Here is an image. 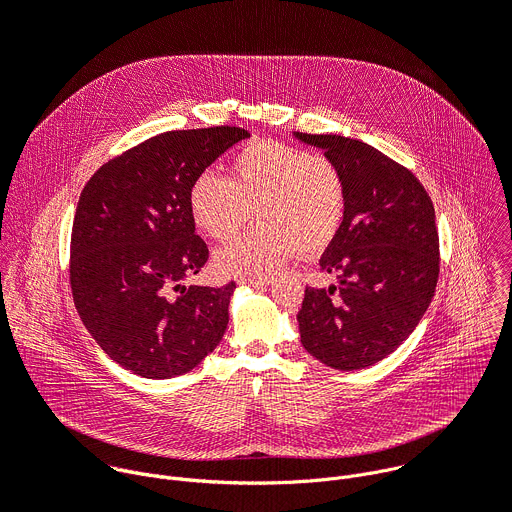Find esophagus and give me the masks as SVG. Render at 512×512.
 <instances>
[{"label": "esophagus", "mask_w": 512, "mask_h": 512, "mask_svg": "<svg viewBox=\"0 0 512 512\" xmlns=\"http://www.w3.org/2000/svg\"><path fill=\"white\" fill-rule=\"evenodd\" d=\"M239 283H241V285L259 287V285H269V283H273V279H271V277H241Z\"/></svg>", "instance_id": "esophagus-1"}]
</instances>
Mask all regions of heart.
I'll list each match as a JSON object with an SVG mask.
<instances>
[{
  "label": "heart",
  "instance_id": "b5f03b06",
  "mask_svg": "<svg viewBox=\"0 0 512 512\" xmlns=\"http://www.w3.org/2000/svg\"><path fill=\"white\" fill-rule=\"evenodd\" d=\"M348 204L342 170L326 156L255 141L237 154L231 178L210 170L190 188L196 227L216 241L237 235L255 210L259 225L214 255L229 275H271L298 251L314 257L338 237Z\"/></svg>",
  "mask_w": 512,
  "mask_h": 512
}]
</instances>
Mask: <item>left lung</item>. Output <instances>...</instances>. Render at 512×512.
Returning a JSON list of instances; mask_svg holds the SVG:
<instances>
[{"label":"left lung","mask_w":512,"mask_h":512,"mask_svg":"<svg viewBox=\"0 0 512 512\" xmlns=\"http://www.w3.org/2000/svg\"><path fill=\"white\" fill-rule=\"evenodd\" d=\"M294 135L324 150L348 190L342 229L320 259L338 285L306 287L302 344L326 367L367 369L397 350L431 304L440 275L433 202L413 172L369 143Z\"/></svg>","instance_id":"left-lung-1"}]
</instances>
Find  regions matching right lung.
<instances>
[{
	"label": "right lung",
	"instance_id": "right-lung-1",
	"mask_svg": "<svg viewBox=\"0 0 512 512\" xmlns=\"http://www.w3.org/2000/svg\"><path fill=\"white\" fill-rule=\"evenodd\" d=\"M245 137L231 125L160 133L103 164L81 192L72 298L95 342L133 375H184L223 340L235 281L182 285L208 261L190 188Z\"/></svg>",
	"mask_w": 512,
	"mask_h": 512
}]
</instances>
